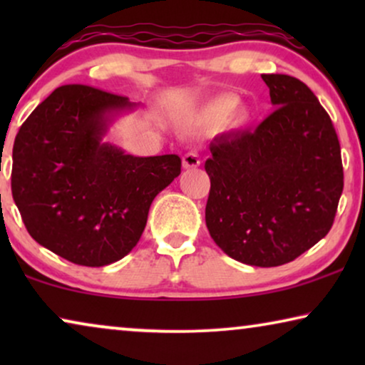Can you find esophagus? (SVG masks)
I'll use <instances>...</instances> for the list:
<instances>
[{
	"instance_id": "esophagus-1",
	"label": "esophagus",
	"mask_w": 365,
	"mask_h": 365,
	"mask_svg": "<svg viewBox=\"0 0 365 365\" xmlns=\"http://www.w3.org/2000/svg\"><path fill=\"white\" fill-rule=\"evenodd\" d=\"M199 164H201V158H199V154L196 151H191V153L184 154V158H182V168L184 169L197 168Z\"/></svg>"
}]
</instances>
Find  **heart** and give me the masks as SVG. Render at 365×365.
Listing matches in <instances>:
<instances>
[{
    "mask_svg": "<svg viewBox=\"0 0 365 365\" xmlns=\"http://www.w3.org/2000/svg\"><path fill=\"white\" fill-rule=\"evenodd\" d=\"M239 106V98L232 96V94H224V96H217L209 101L206 106L201 109L199 113V118L206 123H214L221 124L226 123L229 118L234 114V123L236 124H246L249 119L247 109H235Z\"/></svg>",
    "mask_w": 365,
    "mask_h": 365,
    "instance_id": "heart-1",
    "label": "heart"
}]
</instances>
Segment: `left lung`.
I'll return each mask as SVG.
<instances>
[{
  "label": "left lung",
  "mask_w": 365,
  "mask_h": 365,
  "mask_svg": "<svg viewBox=\"0 0 365 365\" xmlns=\"http://www.w3.org/2000/svg\"><path fill=\"white\" fill-rule=\"evenodd\" d=\"M274 113L209 144L206 226L239 262L276 267L326 237L344 187L341 146L326 109L287 74H262Z\"/></svg>",
  "instance_id": "8db88e82"
}]
</instances>
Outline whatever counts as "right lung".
<instances>
[{"label": "right lung", "instance_id": "right-lung-1", "mask_svg": "<svg viewBox=\"0 0 365 365\" xmlns=\"http://www.w3.org/2000/svg\"><path fill=\"white\" fill-rule=\"evenodd\" d=\"M128 98L68 84L19 128L11 191L38 244L79 266L101 267L133 251L154 197L181 174L178 154L139 158L104 141Z\"/></svg>", "mask_w": 365, "mask_h": 365}]
</instances>
